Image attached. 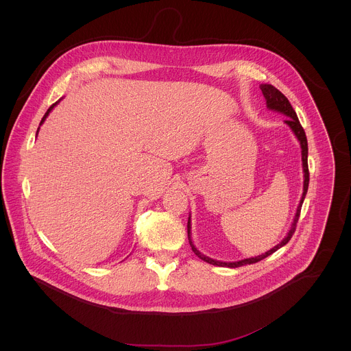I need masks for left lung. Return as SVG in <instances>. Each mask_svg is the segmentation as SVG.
Returning <instances> with one entry per match:
<instances>
[{
	"instance_id": "obj_1",
	"label": "left lung",
	"mask_w": 351,
	"mask_h": 351,
	"mask_svg": "<svg viewBox=\"0 0 351 351\" xmlns=\"http://www.w3.org/2000/svg\"><path fill=\"white\" fill-rule=\"evenodd\" d=\"M261 90H262V95L266 100V106L271 110H276L278 113H282L285 114L288 119L285 120V124L292 130V132L295 134V136L298 138V141L300 142L301 147V160H302V173H304V185H302V196H301L300 204L298 206V210H296V215H295V219H293V223L287 234V237L277 245L274 246L273 249H270L269 251H266L265 254H261V255H256V256H251V258H246V259H241V261H237V262H221V261H216V259H212L206 255H204L202 252L197 250V247L193 245L192 242V224H191V216L188 219V239H189V243H191V247L193 252L208 263L210 265H215V266H221V267H239V266H243V265H251V263H255V262H259L262 261L263 258L271 255L273 252L281 249L282 246H285L292 235L295 234L296 231V226H298V221H299V217H300L301 206H302V202L305 199V195H306V191H308V184H309V171H308V143H306V136H305V132L301 127L300 121L298 119V114L295 112V109L292 108L289 100L278 90L276 89L273 85H269V84H262L261 86Z\"/></svg>"
}]
</instances>
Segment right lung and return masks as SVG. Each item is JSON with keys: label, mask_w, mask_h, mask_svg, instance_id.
I'll return each instance as SVG.
<instances>
[{"label": "right lung", "mask_w": 351, "mask_h": 351, "mask_svg": "<svg viewBox=\"0 0 351 351\" xmlns=\"http://www.w3.org/2000/svg\"><path fill=\"white\" fill-rule=\"evenodd\" d=\"M58 102H59V101H58ZM58 102H55V104H52V105H51L50 108H49V110H47V112H46V114H45V116H43V119H42V121H40V125H42V124H43V123H45V120H46V117H47V116H49V114H50L51 110H52V109H53V106H55V105H56V104H58ZM38 132H39V128H38ZM36 135H38V134H36Z\"/></svg>", "instance_id": "1"}]
</instances>
